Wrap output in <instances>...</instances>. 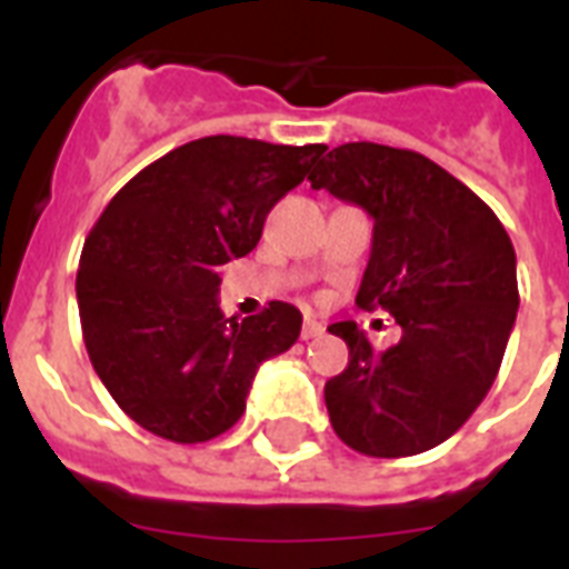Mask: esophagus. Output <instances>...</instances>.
Returning <instances> with one entry per match:
<instances>
[{
    "label": "esophagus",
    "instance_id": "esophagus-1",
    "mask_svg": "<svg viewBox=\"0 0 569 569\" xmlns=\"http://www.w3.org/2000/svg\"><path fill=\"white\" fill-rule=\"evenodd\" d=\"M321 333H325V325H321V321L307 319L301 325V339H316V337H321Z\"/></svg>",
    "mask_w": 569,
    "mask_h": 569
}]
</instances>
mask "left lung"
Segmentation results:
<instances>
[{
	"instance_id": "1",
	"label": "left lung",
	"mask_w": 569,
	"mask_h": 569,
	"mask_svg": "<svg viewBox=\"0 0 569 569\" xmlns=\"http://www.w3.org/2000/svg\"><path fill=\"white\" fill-rule=\"evenodd\" d=\"M312 189L375 218L357 307L387 310L398 346L375 351L355 321L330 325L346 372L325 383L330 425L369 458H410L449 440L493 387L520 292L496 212L428 156L351 141L310 173Z\"/></svg>"
}]
</instances>
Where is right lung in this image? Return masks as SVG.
<instances>
[{
  "instance_id": "obj_1",
  "label": "right lung",
  "mask_w": 569,
  "mask_h": 569,
  "mask_svg": "<svg viewBox=\"0 0 569 569\" xmlns=\"http://www.w3.org/2000/svg\"><path fill=\"white\" fill-rule=\"evenodd\" d=\"M325 144L209 136L177 147L111 197L79 259L82 339L123 413L171 442H206L244 413L259 363L301 333L271 301L223 319L218 268L257 248L268 212Z\"/></svg>"
}]
</instances>
